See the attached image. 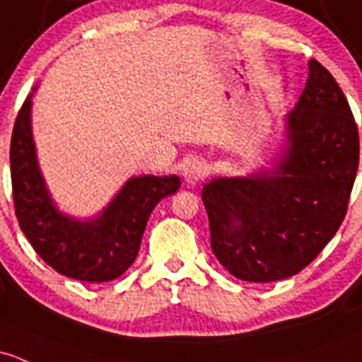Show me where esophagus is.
Wrapping results in <instances>:
<instances>
[{"label":"esophagus","instance_id":"esophagus-1","mask_svg":"<svg viewBox=\"0 0 362 362\" xmlns=\"http://www.w3.org/2000/svg\"><path fill=\"white\" fill-rule=\"evenodd\" d=\"M208 175V165L201 159H191L184 168V178L189 185H196Z\"/></svg>","mask_w":362,"mask_h":362}]
</instances>
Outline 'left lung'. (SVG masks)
<instances>
[{
  "label": "left lung",
  "instance_id": "obj_1",
  "mask_svg": "<svg viewBox=\"0 0 362 362\" xmlns=\"http://www.w3.org/2000/svg\"><path fill=\"white\" fill-rule=\"evenodd\" d=\"M286 151L272 171L204 184L211 250L232 276L272 283L321 253L347 213L359 133L338 83L317 60L286 116Z\"/></svg>",
  "mask_w": 362,
  "mask_h": 362
}]
</instances>
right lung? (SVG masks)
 <instances>
[{"label":"right lung","mask_w":362,"mask_h":362,"mask_svg":"<svg viewBox=\"0 0 362 362\" xmlns=\"http://www.w3.org/2000/svg\"><path fill=\"white\" fill-rule=\"evenodd\" d=\"M30 97L33 93L17 114L10 144L11 191L18 226L34 251L62 276L86 283L116 279L135 262L154 206L178 191L180 178L133 177L97 218L81 222L66 216L53 204L37 166L30 132Z\"/></svg>","instance_id":"add662e5"}]
</instances>
